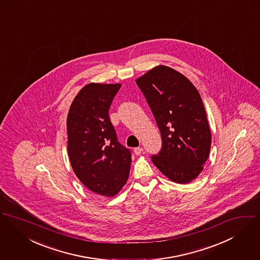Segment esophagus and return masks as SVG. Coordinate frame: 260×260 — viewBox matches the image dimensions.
I'll return each mask as SVG.
<instances>
[{"mask_svg":"<svg viewBox=\"0 0 260 260\" xmlns=\"http://www.w3.org/2000/svg\"><path fill=\"white\" fill-rule=\"evenodd\" d=\"M144 152V148L143 147H136L135 148V153L137 154V155H140V154H142Z\"/></svg>","mask_w":260,"mask_h":260,"instance_id":"34e87169","label":"esophagus"}]
</instances>
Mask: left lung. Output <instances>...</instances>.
<instances>
[{
	"label": "left lung",
	"mask_w": 260,
	"mask_h": 260,
	"mask_svg": "<svg viewBox=\"0 0 260 260\" xmlns=\"http://www.w3.org/2000/svg\"><path fill=\"white\" fill-rule=\"evenodd\" d=\"M161 135L153 165L176 183H188L208 158L211 133L200 92L182 74L157 66L136 81Z\"/></svg>",
	"instance_id": "obj_1"
}]
</instances>
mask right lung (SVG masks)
<instances>
[{
  "label": "right lung",
  "mask_w": 260,
  "mask_h": 260,
  "mask_svg": "<svg viewBox=\"0 0 260 260\" xmlns=\"http://www.w3.org/2000/svg\"><path fill=\"white\" fill-rule=\"evenodd\" d=\"M120 84L91 83L74 99L68 117V153L74 173L91 191L114 197L125 184L131 150L118 143L109 110Z\"/></svg>",
  "instance_id": "obj_1"
}]
</instances>
